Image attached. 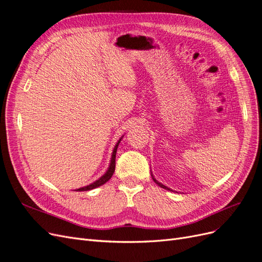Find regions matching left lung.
I'll return each instance as SVG.
<instances>
[{
  "mask_svg": "<svg viewBox=\"0 0 262 262\" xmlns=\"http://www.w3.org/2000/svg\"><path fill=\"white\" fill-rule=\"evenodd\" d=\"M150 175H152V173H150ZM152 178H153V180H154V181L156 182V184H157L158 186H160V187H162V188H164V189H166V190H170V191H172V190H171V189H169L168 187H166V186L162 185V184H161V182H158V181H157V180H156V179L154 178V176H153V175H152Z\"/></svg>",
  "mask_w": 262,
  "mask_h": 262,
  "instance_id": "obj_1",
  "label": "left lung"
}]
</instances>
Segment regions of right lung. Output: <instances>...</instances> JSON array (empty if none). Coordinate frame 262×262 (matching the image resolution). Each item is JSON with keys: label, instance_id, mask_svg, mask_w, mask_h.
<instances>
[{"label": "right lung", "instance_id": "1", "mask_svg": "<svg viewBox=\"0 0 262 262\" xmlns=\"http://www.w3.org/2000/svg\"><path fill=\"white\" fill-rule=\"evenodd\" d=\"M121 140H122V137L119 139V141L117 142V144H116V146H115V148L113 150L112 160H110V165H109V167H108L107 171L104 173V175H102L99 179H97L96 181H94L93 184H91L89 186H85L83 188L76 189V191H87V190H92V189H95V188H97V187H100V186H102L104 184H106V182L113 177L114 172H115V167H116V153H117V148H118V145H119V143H120Z\"/></svg>", "mask_w": 262, "mask_h": 262}]
</instances>
